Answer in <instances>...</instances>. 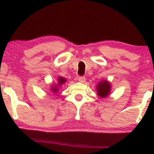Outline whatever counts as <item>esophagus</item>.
I'll return each mask as SVG.
<instances>
[{
	"label": "esophagus",
	"instance_id": "esophagus-1",
	"mask_svg": "<svg viewBox=\"0 0 154 154\" xmlns=\"http://www.w3.org/2000/svg\"><path fill=\"white\" fill-rule=\"evenodd\" d=\"M78 80H79V82L84 83L85 81H86V77H84V76H79V79H78Z\"/></svg>",
	"mask_w": 154,
	"mask_h": 154
}]
</instances>
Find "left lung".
Segmentation results:
<instances>
[{"label": "left lung", "mask_w": 154, "mask_h": 154, "mask_svg": "<svg viewBox=\"0 0 154 154\" xmlns=\"http://www.w3.org/2000/svg\"><path fill=\"white\" fill-rule=\"evenodd\" d=\"M111 91V84L106 80L102 81L97 85V95L101 98H105L109 96Z\"/></svg>", "instance_id": "obj_1"}]
</instances>
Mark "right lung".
<instances>
[{"label": "right lung", "mask_w": 154, "mask_h": 154, "mask_svg": "<svg viewBox=\"0 0 154 154\" xmlns=\"http://www.w3.org/2000/svg\"><path fill=\"white\" fill-rule=\"evenodd\" d=\"M66 79H65V78L63 77H58V79H57V84L55 85H53V86H51V88H50V90H51V91L52 92L53 94H56L57 91H58V88L60 86H62L63 84H65V83L66 82Z\"/></svg>", "instance_id": "obj_1"}]
</instances>
